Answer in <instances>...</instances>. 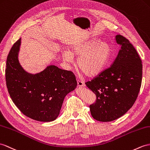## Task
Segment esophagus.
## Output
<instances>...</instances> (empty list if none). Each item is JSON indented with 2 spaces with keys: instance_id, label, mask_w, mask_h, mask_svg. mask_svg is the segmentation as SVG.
<instances>
[{
  "instance_id": "esophagus-1",
  "label": "esophagus",
  "mask_w": 150,
  "mask_h": 150,
  "mask_svg": "<svg viewBox=\"0 0 150 150\" xmlns=\"http://www.w3.org/2000/svg\"><path fill=\"white\" fill-rule=\"evenodd\" d=\"M77 84L78 87H83L85 86V83L81 81H79V80H77Z\"/></svg>"
}]
</instances>
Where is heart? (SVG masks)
<instances>
[{
  "mask_svg": "<svg viewBox=\"0 0 150 150\" xmlns=\"http://www.w3.org/2000/svg\"><path fill=\"white\" fill-rule=\"evenodd\" d=\"M111 55V50L107 44L88 42L79 44L72 47L70 52L65 51L62 53L63 59L72 62L73 57L78 58V67L85 75L93 77L103 71Z\"/></svg>",
  "mask_w": 150,
  "mask_h": 150,
  "instance_id": "heart-1",
  "label": "heart"
}]
</instances>
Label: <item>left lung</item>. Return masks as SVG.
Listing matches in <instances>:
<instances>
[{
    "label": "left lung",
    "mask_w": 150,
    "mask_h": 150,
    "mask_svg": "<svg viewBox=\"0 0 150 150\" xmlns=\"http://www.w3.org/2000/svg\"><path fill=\"white\" fill-rule=\"evenodd\" d=\"M115 38L121 47L112 65L85 83L96 96V103L89 107L92 117L99 122H111L125 115L141 86L142 65L136 50L122 35Z\"/></svg>",
    "instance_id": "left-lung-1"
}]
</instances>
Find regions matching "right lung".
Listing matches in <instances>:
<instances>
[{
  "mask_svg": "<svg viewBox=\"0 0 150 150\" xmlns=\"http://www.w3.org/2000/svg\"><path fill=\"white\" fill-rule=\"evenodd\" d=\"M21 44L19 39L8 55L6 81L14 104L27 117L39 122H52L60 113L65 97L77 86L71 71L47 66L32 74L21 67L18 59Z\"/></svg>",
  "mask_w": 150,
  "mask_h": 150,
  "instance_id": "right-lung-1",
  "label": "right lung"
}]
</instances>
